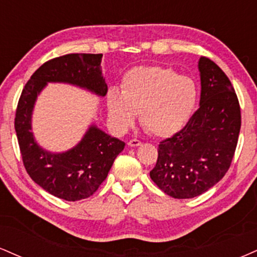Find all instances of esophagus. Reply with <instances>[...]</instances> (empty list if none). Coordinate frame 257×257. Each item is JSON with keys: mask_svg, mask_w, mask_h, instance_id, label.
I'll return each instance as SVG.
<instances>
[{"mask_svg": "<svg viewBox=\"0 0 257 257\" xmlns=\"http://www.w3.org/2000/svg\"><path fill=\"white\" fill-rule=\"evenodd\" d=\"M141 145V141H139L138 139H132V140L128 141V146L129 147H138Z\"/></svg>", "mask_w": 257, "mask_h": 257, "instance_id": "esophagus-1", "label": "esophagus"}]
</instances>
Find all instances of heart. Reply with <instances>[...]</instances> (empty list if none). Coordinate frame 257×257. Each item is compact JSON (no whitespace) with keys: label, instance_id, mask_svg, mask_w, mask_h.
Returning <instances> with one entry per match:
<instances>
[{"label":"heart","instance_id":"1","mask_svg":"<svg viewBox=\"0 0 257 257\" xmlns=\"http://www.w3.org/2000/svg\"><path fill=\"white\" fill-rule=\"evenodd\" d=\"M192 78L179 76L163 66L132 69L123 77L122 93L110 89L106 96L108 117L119 131L134 125L140 113L141 125L153 137L167 138L181 131L197 102Z\"/></svg>","mask_w":257,"mask_h":257}]
</instances>
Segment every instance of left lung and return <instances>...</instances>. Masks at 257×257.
<instances>
[{
    "mask_svg": "<svg viewBox=\"0 0 257 257\" xmlns=\"http://www.w3.org/2000/svg\"><path fill=\"white\" fill-rule=\"evenodd\" d=\"M199 108L184 128L158 146L152 181L178 199L206 192L228 170L240 131V107L225 72L210 59L198 61Z\"/></svg>",
    "mask_w": 257,
    "mask_h": 257,
    "instance_id": "1",
    "label": "left lung"
}]
</instances>
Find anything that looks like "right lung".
Masks as SVG:
<instances>
[{
	"mask_svg": "<svg viewBox=\"0 0 257 257\" xmlns=\"http://www.w3.org/2000/svg\"><path fill=\"white\" fill-rule=\"evenodd\" d=\"M101 58L102 54H66L47 61L29 79L18 102L14 126L26 172L44 191L69 202L88 198L98 190L125 144L91 124L72 149L47 151L31 132L32 112L48 83L72 84L105 96Z\"/></svg>",
	"mask_w": 257,
	"mask_h": 257,
	"instance_id": "add662e5",
	"label": "right lung"
}]
</instances>
